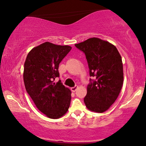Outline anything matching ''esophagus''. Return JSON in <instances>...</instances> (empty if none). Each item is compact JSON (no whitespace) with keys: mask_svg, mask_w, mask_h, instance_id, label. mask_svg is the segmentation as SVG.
I'll return each mask as SVG.
<instances>
[{"mask_svg":"<svg viewBox=\"0 0 146 146\" xmlns=\"http://www.w3.org/2000/svg\"><path fill=\"white\" fill-rule=\"evenodd\" d=\"M77 89H78V86H75L74 87L71 88V90L72 92H75L77 90Z\"/></svg>","mask_w":146,"mask_h":146,"instance_id":"esophagus-1","label":"esophagus"}]
</instances>
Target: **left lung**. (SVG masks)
<instances>
[{"label":"left lung","instance_id":"1","mask_svg":"<svg viewBox=\"0 0 146 146\" xmlns=\"http://www.w3.org/2000/svg\"><path fill=\"white\" fill-rule=\"evenodd\" d=\"M85 54L89 68L90 79L86 106L91 111L102 113L115 102L124 81L122 57L114 45L98 38H91L75 44Z\"/></svg>","mask_w":146,"mask_h":146}]
</instances>
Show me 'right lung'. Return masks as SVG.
I'll return each instance as SVG.
<instances>
[{
	"mask_svg": "<svg viewBox=\"0 0 146 146\" xmlns=\"http://www.w3.org/2000/svg\"><path fill=\"white\" fill-rule=\"evenodd\" d=\"M71 47L46 42L28 53L24 67V82L27 93L35 105L48 118L57 119L68 110L71 92L61 81L59 65L70 52Z\"/></svg>",
	"mask_w": 146,
	"mask_h": 146,
	"instance_id": "right-lung-1",
	"label": "right lung"
}]
</instances>
